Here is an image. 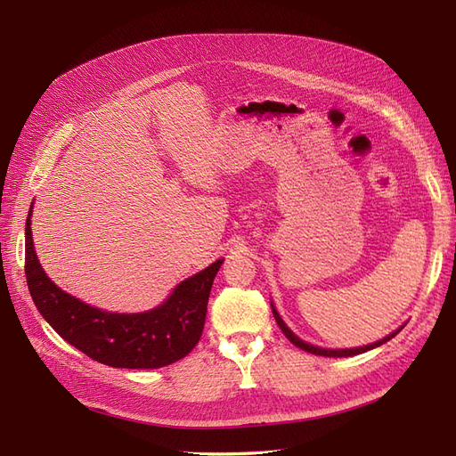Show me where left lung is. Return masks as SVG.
Here are the masks:
<instances>
[{"label":"left lung","instance_id":"1","mask_svg":"<svg viewBox=\"0 0 456 456\" xmlns=\"http://www.w3.org/2000/svg\"><path fill=\"white\" fill-rule=\"evenodd\" d=\"M272 312H273L275 322H278L280 329L283 330V335H285L289 340H291L297 348L305 350V352H310V354H315V355H325V357H348V355H357V354H363V352H367V350H372V348L380 346V344H384V342H388L390 338H394V337L399 333V329H397V330H394L392 335L384 337L382 340H379V342H375V344H369V346H363V348H350V350H325V348H317V346H312V344H308V342H302V340H300L297 335H293L291 330H289V327L283 323V320H281V317H280V314L275 312V308H272Z\"/></svg>","mask_w":456,"mask_h":456}]
</instances>
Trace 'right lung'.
I'll list each match as a JSON object with an SVG mask.
<instances>
[{"label":"right lung","instance_id":"right-lung-1","mask_svg":"<svg viewBox=\"0 0 456 456\" xmlns=\"http://www.w3.org/2000/svg\"><path fill=\"white\" fill-rule=\"evenodd\" d=\"M26 218L24 272L36 308L47 323L91 360L121 369H159L183 360L201 338L207 302L223 260L178 283L161 306L142 314H108L54 285L34 251Z\"/></svg>","mask_w":456,"mask_h":456}]
</instances>
